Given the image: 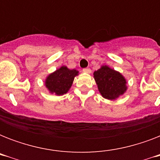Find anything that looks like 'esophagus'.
<instances>
[{"label": "esophagus", "instance_id": "34e87169", "mask_svg": "<svg viewBox=\"0 0 160 160\" xmlns=\"http://www.w3.org/2000/svg\"><path fill=\"white\" fill-rule=\"evenodd\" d=\"M83 71L85 73H87V74H90V73L91 72V70H90V68H85V69L83 70Z\"/></svg>", "mask_w": 160, "mask_h": 160}]
</instances>
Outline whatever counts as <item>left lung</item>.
Returning <instances> with one entry per match:
<instances>
[{"instance_id":"left-lung-1","label":"left lung","mask_w":160,"mask_h":160,"mask_svg":"<svg viewBox=\"0 0 160 160\" xmlns=\"http://www.w3.org/2000/svg\"><path fill=\"white\" fill-rule=\"evenodd\" d=\"M94 79L98 90L103 98L115 100L126 92L127 80L121 73L108 65H101L94 72Z\"/></svg>"}]
</instances>
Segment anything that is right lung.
I'll return each instance as SVG.
<instances>
[{"instance_id": "1", "label": "right lung", "mask_w": 160, "mask_h": 160, "mask_svg": "<svg viewBox=\"0 0 160 160\" xmlns=\"http://www.w3.org/2000/svg\"><path fill=\"white\" fill-rule=\"evenodd\" d=\"M78 75L79 71L77 70H70L67 66L62 65L46 76L45 85L49 93L58 96L64 95L70 90L74 79Z\"/></svg>"}]
</instances>
